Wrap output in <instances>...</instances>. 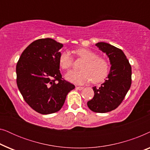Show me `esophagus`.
Returning a JSON list of instances; mask_svg holds the SVG:
<instances>
[{
  "label": "esophagus",
  "instance_id": "34e87169",
  "mask_svg": "<svg viewBox=\"0 0 150 150\" xmlns=\"http://www.w3.org/2000/svg\"><path fill=\"white\" fill-rule=\"evenodd\" d=\"M76 89L77 90H80V91H81V90L83 89V87H80V86H76Z\"/></svg>",
  "mask_w": 150,
  "mask_h": 150
}]
</instances>
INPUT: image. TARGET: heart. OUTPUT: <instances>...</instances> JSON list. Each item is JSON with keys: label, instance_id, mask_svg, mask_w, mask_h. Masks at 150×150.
Masks as SVG:
<instances>
[{"label": "heart", "instance_id": "obj_1", "mask_svg": "<svg viewBox=\"0 0 150 150\" xmlns=\"http://www.w3.org/2000/svg\"><path fill=\"white\" fill-rule=\"evenodd\" d=\"M74 52L85 61L81 65V71H71L65 74V79L67 81L76 84L87 83L91 81L97 83L102 81L107 76L110 68L107 59L98 57L97 53L89 49L79 48L74 51ZM59 62L61 69L68 70L72 67L74 58L70 52L65 51L59 57Z\"/></svg>", "mask_w": 150, "mask_h": 150}]
</instances>
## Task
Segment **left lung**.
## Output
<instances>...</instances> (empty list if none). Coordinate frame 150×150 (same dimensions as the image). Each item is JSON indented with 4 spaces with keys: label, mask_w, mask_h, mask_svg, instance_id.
<instances>
[{
    "label": "left lung",
    "mask_w": 150,
    "mask_h": 150,
    "mask_svg": "<svg viewBox=\"0 0 150 150\" xmlns=\"http://www.w3.org/2000/svg\"><path fill=\"white\" fill-rule=\"evenodd\" d=\"M96 45L109 57L111 67L101 87H93L94 97L87 106L92 111L103 113L115 110L124 100L132 83V69L121 49L104 42Z\"/></svg>",
    "instance_id": "left-lung-1"
}]
</instances>
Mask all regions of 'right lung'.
<instances>
[{
	"label": "right lung",
	"mask_w": 150,
	"mask_h": 150,
	"mask_svg": "<svg viewBox=\"0 0 150 150\" xmlns=\"http://www.w3.org/2000/svg\"><path fill=\"white\" fill-rule=\"evenodd\" d=\"M63 44L51 38L32 42L22 53L17 65V85L30 107L43 115L59 111L75 86L62 78L59 50Z\"/></svg>",
	"instance_id": "add662e5"
}]
</instances>
